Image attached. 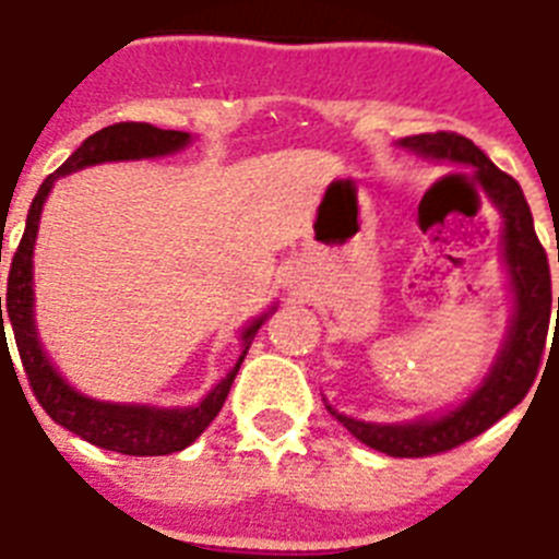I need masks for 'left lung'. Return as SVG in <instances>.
I'll list each match as a JSON object with an SVG mask.
<instances>
[{
	"mask_svg": "<svg viewBox=\"0 0 559 559\" xmlns=\"http://www.w3.org/2000/svg\"><path fill=\"white\" fill-rule=\"evenodd\" d=\"M400 147L429 156V159L455 162L476 174L487 200L502 214V258L513 289V319L502 350L481 385L461 406L450 408L447 415L420 417L412 424H366L328 406V412L371 450L394 455V459H424V455H438L452 447H461L469 438L490 429L513 406H520L539 371L555 301H551V272H548L546 249L534 231L528 200L516 179L496 168L476 144L459 133L441 130V133L406 135L400 139Z\"/></svg>",
	"mask_w": 559,
	"mask_h": 559,
	"instance_id": "obj_1",
	"label": "left lung"
}]
</instances>
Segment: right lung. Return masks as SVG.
Returning a JSON list of instances; mask_svg holds the SVG:
<instances>
[{
    "instance_id": "right-lung-1",
    "label": "right lung",
    "mask_w": 559,
    "mask_h": 559,
    "mask_svg": "<svg viewBox=\"0 0 559 559\" xmlns=\"http://www.w3.org/2000/svg\"><path fill=\"white\" fill-rule=\"evenodd\" d=\"M191 142V135L179 133V130H159L153 124L142 121H121V124H109L90 135L60 168L46 177L39 186L37 197L31 202L28 219H25V235H22L16 252L11 261V275H8V298H4V316L13 328V340L20 350L22 368L28 373L31 391L46 415L55 424L66 426L69 432L81 435L83 441L104 447V450L121 452V455H170L191 447L202 435V429L219 415V408L226 403L228 389L235 382L240 362H243L246 350L252 345L254 333L261 328L270 313L254 319L249 328H243L240 340H243V354L235 362V368L214 385V389L202 397V403L186 408H159V406H135V403H104V400H92L81 391H74L69 382L60 377L51 359L37 340V324H34V240H37L39 214H43V202L57 179L74 170L100 165V162H127V159H153V156H168V153L182 151ZM2 261V258H0ZM0 348L4 354L8 348V336H4V319H2V298H0ZM11 357V350H8ZM13 366V362H11Z\"/></svg>"
}]
</instances>
